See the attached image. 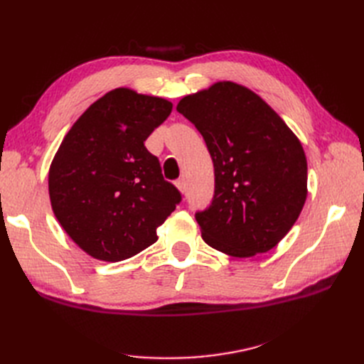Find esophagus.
Here are the masks:
<instances>
[{
    "mask_svg": "<svg viewBox=\"0 0 364 364\" xmlns=\"http://www.w3.org/2000/svg\"><path fill=\"white\" fill-rule=\"evenodd\" d=\"M176 183V186H178V190L183 194L185 191H186V183H185V179H178L174 182Z\"/></svg>",
    "mask_w": 364,
    "mask_h": 364,
    "instance_id": "obj_1",
    "label": "esophagus"
}]
</instances>
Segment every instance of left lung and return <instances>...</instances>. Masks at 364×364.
<instances>
[{
	"instance_id": "obj_1",
	"label": "left lung",
	"mask_w": 364,
	"mask_h": 364,
	"mask_svg": "<svg viewBox=\"0 0 364 364\" xmlns=\"http://www.w3.org/2000/svg\"><path fill=\"white\" fill-rule=\"evenodd\" d=\"M176 109L200 132L214 164L213 203L196 214L205 243L237 258L273 249L306 200L299 138L258 94L234 82L186 95Z\"/></svg>"
}]
</instances>
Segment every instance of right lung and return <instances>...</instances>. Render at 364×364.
<instances>
[{
    "mask_svg": "<svg viewBox=\"0 0 364 364\" xmlns=\"http://www.w3.org/2000/svg\"><path fill=\"white\" fill-rule=\"evenodd\" d=\"M171 109L165 98L117 87L86 109L54 155L53 213L92 258L117 262L151 246L156 228L181 202L144 146Z\"/></svg>",
    "mask_w": 364,
    "mask_h": 364,
    "instance_id": "add662e5",
    "label": "right lung"
}]
</instances>
